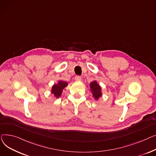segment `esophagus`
I'll use <instances>...</instances> for the list:
<instances>
[{"mask_svg": "<svg viewBox=\"0 0 156 156\" xmlns=\"http://www.w3.org/2000/svg\"><path fill=\"white\" fill-rule=\"evenodd\" d=\"M75 80H77V81L80 80H81V77L79 76H76L75 77Z\"/></svg>", "mask_w": 156, "mask_h": 156, "instance_id": "34e87169", "label": "esophagus"}]
</instances>
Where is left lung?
<instances>
[{"mask_svg": "<svg viewBox=\"0 0 156 156\" xmlns=\"http://www.w3.org/2000/svg\"><path fill=\"white\" fill-rule=\"evenodd\" d=\"M89 86L91 93H92L93 96L95 99L98 100L100 97H101V86L98 84V82L96 80L90 82Z\"/></svg>", "mask_w": 156, "mask_h": 156, "instance_id": "obj_1", "label": "left lung"}]
</instances>
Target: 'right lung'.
Wrapping results in <instances>:
<instances>
[{"label":"right lung","mask_w":156,"mask_h":156,"mask_svg":"<svg viewBox=\"0 0 156 156\" xmlns=\"http://www.w3.org/2000/svg\"><path fill=\"white\" fill-rule=\"evenodd\" d=\"M67 85L68 83L67 82L60 80L58 82L57 84H54L52 86L51 93L54 95V96H55L57 98H58L62 95L63 89L66 86H67Z\"/></svg>","instance_id":"1"}]
</instances>
